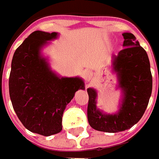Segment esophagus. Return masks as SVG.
<instances>
[{"label":"esophagus","mask_w":159,"mask_h":159,"mask_svg":"<svg viewBox=\"0 0 159 159\" xmlns=\"http://www.w3.org/2000/svg\"><path fill=\"white\" fill-rule=\"evenodd\" d=\"M92 77H93V74H92L90 71L86 72V74H85V79H86V80H87V81H89V80L92 79Z\"/></svg>","instance_id":"34e87169"}]
</instances>
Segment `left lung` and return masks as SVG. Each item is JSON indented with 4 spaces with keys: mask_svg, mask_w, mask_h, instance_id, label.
Segmentation results:
<instances>
[{
    "mask_svg": "<svg viewBox=\"0 0 159 159\" xmlns=\"http://www.w3.org/2000/svg\"><path fill=\"white\" fill-rule=\"evenodd\" d=\"M122 35L125 48L111 57V70L117 76V89L121 92L119 110L106 113L98 109L96 89H88V119L90 126L97 131L118 133L131 128L142 119L152 92L147 53L134 34L124 33Z\"/></svg>",
    "mask_w": 159,
    "mask_h": 159,
    "instance_id": "obj_1",
    "label": "left lung"
}]
</instances>
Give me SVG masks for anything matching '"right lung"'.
I'll return each instance as SVG.
<instances>
[{
  "label": "right lung",
  "instance_id": "1",
  "mask_svg": "<svg viewBox=\"0 0 159 159\" xmlns=\"http://www.w3.org/2000/svg\"><path fill=\"white\" fill-rule=\"evenodd\" d=\"M58 33L35 31L16 48L11 62L9 89L12 106L29 131L49 136L62 131V118L78 90L80 77H61L51 69L42 49Z\"/></svg>",
  "mask_w": 159,
  "mask_h": 159
}]
</instances>
